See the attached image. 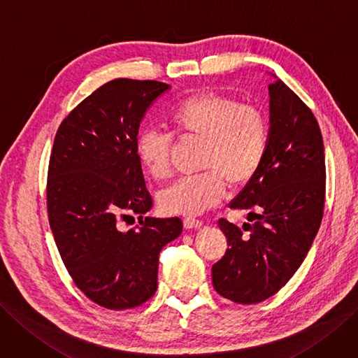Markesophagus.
<instances>
[{"label": "esophagus", "instance_id": "1", "mask_svg": "<svg viewBox=\"0 0 358 358\" xmlns=\"http://www.w3.org/2000/svg\"><path fill=\"white\" fill-rule=\"evenodd\" d=\"M182 224H184V229H187V230H190V229H199V227H202V221L201 220H196V218H184V221H182Z\"/></svg>", "mask_w": 358, "mask_h": 358}]
</instances>
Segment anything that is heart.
Here are the masks:
<instances>
[{
    "label": "heart",
    "instance_id": "1",
    "mask_svg": "<svg viewBox=\"0 0 358 358\" xmlns=\"http://www.w3.org/2000/svg\"><path fill=\"white\" fill-rule=\"evenodd\" d=\"M168 121L180 137L203 141L201 168L206 172L184 177L164 189L157 202L165 214L199 215L217 206L226 181L242 187L255 177L268 148V121L258 106L217 92H201L172 108ZM172 138L157 129H143L136 153L153 178L169 174Z\"/></svg>",
    "mask_w": 358,
    "mask_h": 358
}]
</instances>
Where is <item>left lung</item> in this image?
<instances>
[{
    "mask_svg": "<svg viewBox=\"0 0 358 358\" xmlns=\"http://www.w3.org/2000/svg\"><path fill=\"white\" fill-rule=\"evenodd\" d=\"M275 78V76H274ZM264 161L231 209H248L243 230L221 218L229 248L213 266L217 292L237 303L273 296L299 268L319 231L326 193L322 131L311 109L279 78L268 85Z\"/></svg>",
    "mask_w": 358,
    "mask_h": 358,
    "instance_id": "8db88e82",
    "label": "left lung"
}]
</instances>
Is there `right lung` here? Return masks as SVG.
<instances>
[{
    "label": "right lung",
    "mask_w": 358,
    "mask_h": 358,
    "mask_svg": "<svg viewBox=\"0 0 358 358\" xmlns=\"http://www.w3.org/2000/svg\"><path fill=\"white\" fill-rule=\"evenodd\" d=\"M168 90L159 81L113 79L63 119L52 144V236L73 283L109 310L134 308L155 295L159 252L182 231L177 217H144L153 201L136 153L145 112ZM129 212L142 227L121 232L117 221Z\"/></svg>",
    "instance_id": "right-lung-1"
}]
</instances>
